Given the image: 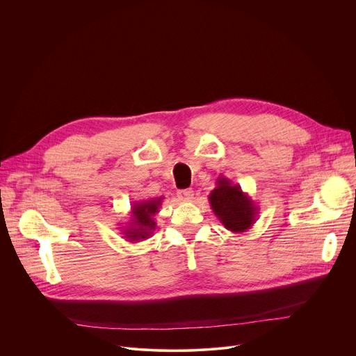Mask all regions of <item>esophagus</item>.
<instances>
[{"instance_id":"esophagus-1","label":"esophagus","mask_w":356,"mask_h":356,"mask_svg":"<svg viewBox=\"0 0 356 356\" xmlns=\"http://www.w3.org/2000/svg\"><path fill=\"white\" fill-rule=\"evenodd\" d=\"M179 197L183 200H191L194 197V191L193 188H186V190H180L179 191Z\"/></svg>"}]
</instances>
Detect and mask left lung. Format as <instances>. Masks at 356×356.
<instances>
[{"mask_svg":"<svg viewBox=\"0 0 356 356\" xmlns=\"http://www.w3.org/2000/svg\"><path fill=\"white\" fill-rule=\"evenodd\" d=\"M216 184L209 195V201L220 222L234 234L252 228L258 218L259 209L248 193H243L241 186L232 184L224 176H220Z\"/></svg>","mask_w":356,"mask_h":356,"instance_id":"left-lung-1","label":"left lung"}]
</instances>
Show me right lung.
<instances>
[{"instance_id": "1", "label": "right lung", "mask_w": 356, "mask_h": 356, "mask_svg": "<svg viewBox=\"0 0 356 356\" xmlns=\"http://www.w3.org/2000/svg\"><path fill=\"white\" fill-rule=\"evenodd\" d=\"M163 198L165 197H158L132 202L129 222H127L125 227H120L128 242L136 243L152 236L156 229L154 217L159 213Z\"/></svg>"}]
</instances>
